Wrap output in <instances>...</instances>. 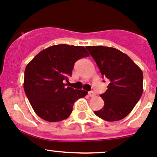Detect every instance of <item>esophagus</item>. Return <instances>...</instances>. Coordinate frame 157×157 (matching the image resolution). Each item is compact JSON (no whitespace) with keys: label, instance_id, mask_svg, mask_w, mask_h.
Instances as JSON below:
<instances>
[{"label":"esophagus","instance_id":"1","mask_svg":"<svg viewBox=\"0 0 157 157\" xmlns=\"http://www.w3.org/2000/svg\"><path fill=\"white\" fill-rule=\"evenodd\" d=\"M88 95L90 97H94V96H96V93H95L93 91H90L88 93Z\"/></svg>","mask_w":157,"mask_h":157}]
</instances>
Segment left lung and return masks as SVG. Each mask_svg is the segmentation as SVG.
<instances>
[{
    "mask_svg": "<svg viewBox=\"0 0 157 157\" xmlns=\"http://www.w3.org/2000/svg\"><path fill=\"white\" fill-rule=\"evenodd\" d=\"M96 61L102 78L110 83L106 91L100 96L103 108L94 113L107 121L123 119L140 99L143 93L141 69L124 53L115 48L86 46Z\"/></svg>",
    "mask_w": 157,
    "mask_h": 157,
    "instance_id": "8db88e82",
    "label": "left lung"
}]
</instances>
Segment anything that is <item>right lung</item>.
Segmentation results:
<instances>
[{
	"instance_id": "obj_1",
	"label": "right lung",
	"mask_w": 157,
	"mask_h": 157,
	"mask_svg": "<svg viewBox=\"0 0 157 157\" xmlns=\"http://www.w3.org/2000/svg\"><path fill=\"white\" fill-rule=\"evenodd\" d=\"M90 54L83 46L61 44L44 49L26 65L25 93L36 115L50 122L68 118L75 101L87 92L66 86L74 63Z\"/></svg>"
}]
</instances>
